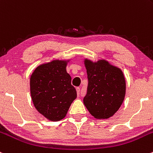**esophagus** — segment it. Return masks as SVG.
I'll return each mask as SVG.
<instances>
[{"label":"esophagus","mask_w":153,"mask_h":153,"mask_svg":"<svg viewBox=\"0 0 153 153\" xmlns=\"http://www.w3.org/2000/svg\"><path fill=\"white\" fill-rule=\"evenodd\" d=\"M76 91H77V94H78V95H79V94H80V88L77 87L76 88Z\"/></svg>","instance_id":"34e87169"}]
</instances>
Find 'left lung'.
Here are the masks:
<instances>
[{
	"instance_id": "8db88e82",
	"label": "left lung",
	"mask_w": 153,
	"mask_h": 153,
	"mask_svg": "<svg viewBox=\"0 0 153 153\" xmlns=\"http://www.w3.org/2000/svg\"><path fill=\"white\" fill-rule=\"evenodd\" d=\"M88 78L87 93L83 103L97 119L112 117L121 106L125 95V77L120 69L105 60L84 62Z\"/></svg>"
}]
</instances>
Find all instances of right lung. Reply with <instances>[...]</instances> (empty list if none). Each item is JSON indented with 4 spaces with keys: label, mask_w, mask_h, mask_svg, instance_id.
<instances>
[{
    "label": "right lung",
    "mask_w": 153,
    "mask_h": 153,
    "mask_svg": "<svg viewBox=\"0 0 153 153\" xmlns=\"http://www.w3.org/2000/svg\"><path fill=\"white\" fill-rule=\"evenodd\" d=\"M66 67L67 62L53 61L39 66L30 76V95L33 105L41 114L51 121L64 118L77 97Z\"/></svg>",
    "instance_id": "add662e5"
}]
</instances>
